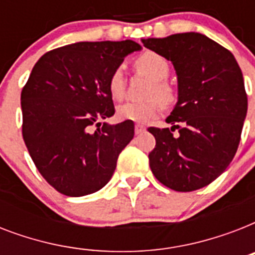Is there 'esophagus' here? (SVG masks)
Here are the masks:
<instances>
[{"mask_svg": "<svg viewBox=\"0 0 255 255\" xmlns=\"http://www.w3.org/2000/svg\"><path fill=\"white\" fill-rule=\"evenodd\" d=\"M144 131H145V127H144V126L136 124V126H135V133H136V135H139V133H143Z\"/></svg>", "mask_w": 255, "mask_h": 255, "instance_id": "1", "label": "esophagus"}]
</instances>
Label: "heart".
Returning a JSON list of instances; mask_svg holds the SVG:
<instances>
[{"label": "heart", "mask_w": 255, "mask_h": 255, "mask_svg": "<svg viewBox=\"0 0 255 255\" xmlns=\"http://www.w3.org/2000/svg\"><path fill=\"white\" fill-rule=\"evenodd\" d=\"M136 70L145 74L152 79V85L147 91L151 99L143 102H127L118 107V116L122 120H129L133 123H147L155 118L161 110V102L165 104L174 100V90L165 79L169 75L170 66L168 61L160 54L145 51L135 58L133 62ZM107 88L112 99L122 100L126 94V77L122 67H116L111 71L107 81ZM159 97L158 100L157 98Z\"/></svg>", "instance_id": "heart-1"}]
</instances>
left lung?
<instances>
[{"mask_svg": "<svg viewBox=\"0 0 255 255\" xmlns=\"http://www.w3.org/2000/svg\"><path fill=\"white\" fill-rule=\"evenodd\" d=\"M141 42L173 63L178 79V102L167 118L173 127L148 128L156 139L152 173L177 192L204 188L232 163L241 140L248 112L241 69L229 50L200 33Z\"/></svg>", "mask_w": 255, "mask_h": 255, "instance_id": "8db88e82", "label": "left lung"}]
</instances>
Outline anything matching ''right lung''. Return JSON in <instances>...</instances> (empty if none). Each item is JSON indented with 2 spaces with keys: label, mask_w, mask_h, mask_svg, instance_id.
<instances>
[{
  "label": "right lung",
  "mask_w": 255,
  "mask_h": 255,
  "mask_svg": "<svg viewBox=\"0 0 255 255\" xmlns=\"http://www.w3.org/2000/svg\"><path fill=\"white\" fill-rule=\"evenodd\" d=\"M133 41L78 42L43 54L21 92L22 136L39 173L59 193L81 197L102 189L135 135L115 114L107 81Z\"/></svg>",
  "instance_id": "add662e5"
}]
</instances>
